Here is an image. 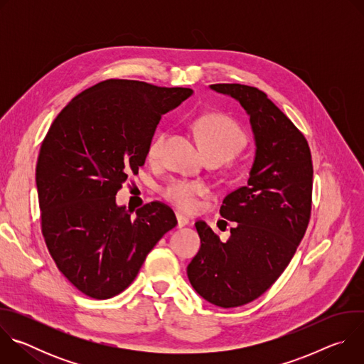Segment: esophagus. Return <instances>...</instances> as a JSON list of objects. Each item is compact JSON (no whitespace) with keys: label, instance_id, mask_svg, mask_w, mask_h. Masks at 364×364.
Masks as SVG:
<instances>
[{"label":"esophagus","instance_id":"34e87169","mask_svg":"<svg viewBox=\"0 0 364 364\" xmlns=\"http://www.w3.org/2000/svg\"><path fill=\"white\" fill-rule=\"evenodd\" d=\"M1 200V198H0ZM188 225V219L184 218L183 215H177V228L181 229V228H186Z\"/></svg>","mask_w":364,"mask_h":364}]
</instances>
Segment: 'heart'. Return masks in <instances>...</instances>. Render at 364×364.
<instances>
[{
    "label": "heart",
    "instance_id": "obj_1",
    "mask_svg": "<svg viewBox=\"0 0 364 364\" xmlns=\"http://www.w3.org/2000/svg\"><path fill=\"white\" fill-rule=\"evenodd\" d=\"M194 131L198 144L205 157H218L222 161L232 159L245 145V134L240 127L230 118L219 114L204 115L196 119ZM167 134L161 132L148 145V157L157 159ZM204 187L196 181L174 180L166 186L163 194L184 212H191L197 205V197L201 196Z\"/></svg>",
    "mask_w": 364,
    "mask_h": 364
}]
</instances>
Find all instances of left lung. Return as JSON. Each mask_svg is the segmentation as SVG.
I'll return each mask as SVG.
<instances>
[{"label":"left lung","mask_w":364,"mask_h":364,"mask_svg":"<svg viewBox=\"0 0 364 364\" xmlns=\"http://www.w3.org/2000/svg\"><path fill=\"white\" fill-rule=\"evenodd\" d=\"M249 117L255 157L243 187L229 193L220 215L236 222L222 242L196 222L201 246L187 267L196 292L233 308L261 296L285 271L311 215L313 161L306 139L267 93L239 83L210 85Z\"/></svg>","instance_id":"8db88e82"}]
</instances>
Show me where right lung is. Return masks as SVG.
Returning <instances> with one entry per match:
<instances>
[{
  "label": "right lung",
  "instance_id": "right-lung-1",
  "mask_svg": "<svg viewBox=\"0 0 364 364\" xmlns=\"http://www.w3.org/2000/svg\"><path fill=\"white\" fill-rule=\"evenodd\" d=\"M191 95L188 87L109 79L75 96L51 124L36 167L41 230L59 271L85 295L122 292L176 228L166 204L148 203L132 218L115 196L144 166L161 117Z\"/></svg>",
  "mask_w": 364,
  "mask_h": 364
}]
</instances>
